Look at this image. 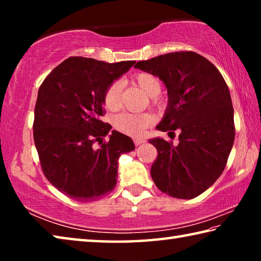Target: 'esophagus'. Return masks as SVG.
I'll list each match as a JSON object with an SVG mask.
<instances>
[{
  "label": "esophagus",
  "instance_id": "1",
  "mask_svg": "<svg viewBox=\"0 0 261 261\" xmlns=\"http://www.w3.org/2000/svg\"><path fill=\"white\" fill-rule=\"evenodd\" d=\"M134 141H135V145H136V146H139V145H141V144H144V143H145V139H143V138H135V139H134Z\"/></svg>",
  "mask_w": 261,
  "mask_h": 261
}]
</instances>
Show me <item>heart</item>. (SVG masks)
Returning <instances> with one entry per match:
<instances>
[{
  "label": "heart",
  "mask_w": 261,
  "mask_h": 261,
  "mask_svg": "<svg viewBox=\"0 0 261 261\" xmlns=\"http://www.w3.org/2000/svg\"><path fill=\"white\" fill-rule=\"evenodd\" d=\"M135 82L137 83L144 93L148 96H156L160 93L161 84L160 81L152 73L141 72L136 74ZM120 92L121 86L120 84L113 83L106 88L103 92V105L105 107L109 110H115L118 107L120 102ZM153 118L149 114L141 113V114H132V113H122L114 118V126L116 127L122 134L131 136V137H139L143 134L144 130L147 126L151 125Z\"/></svg>",
  "instance_id": "obj_1"
}]
</instances>
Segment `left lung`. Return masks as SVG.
<instances>
[{"instance_id": "obj_1", "label": "left lung", "mask_w": 261, "mask_h": 261, "mask_svg": "<svg viewBox=\"0 0 261 261\" xmlns=\"http://www.w3.org/2000/svg\"><path fill=\"white\" fill-rule=\"evenodd\" d=\"M135 68L159 77L167 88L168 105L156 129L180 131L177 146L160 137L149 139L158 149L154 183L170 197L196 198L222 174L235 139L227 84L214 64L193 51L139 61Z\"/></svg>"}]
</instances>
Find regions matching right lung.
<instances>
[{
  "label": "right lung",
  "mask_w": 261,
  "mask_h": 261,
  "mask_svg": "<svg viewBox=\"0 0 261 261\" xmlns=\"http://www.w3.org/2000/svg\"><path fill=\"white\" fill-rule=\"evenodd\" d=\"M136 63L69 57L38 92L33 137L46 178L77 201L100 199L117 183L118 159L135 149L130 137L103 123V92ZM99 141L100 147L95 143Z\"/></svg>",
  "instance_id": "add662e5"
}]
</instances>
